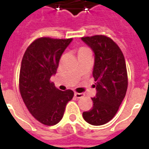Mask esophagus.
<instances>
[{"label":"esophagus","instance_id":"esophagus-1","mask_svg":"<svg viewBox=\"0 0 149 149\" xmlns=\"http://www.w3.org/2000/svg\"><path fill=\"white\" fill-rule=\"evenodd\" d=\"M74 96L77 97V98H78V99H80V98H82V97H84V94L79 93H75Z\"/></svg>","mask_w":149,"mask_h":149}]
</instances>
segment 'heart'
Returning a JSON list of instances; mask_svg holds the SVG:
<instances>
[{
	"label": "heart",
	"instance_id": "heart-1",
	"mask_svg": "<svg viewBox=\"0 0 149 149\" xmlns=\"http://www.w3.org/2000/svg\"><path fill=\"white\" fill-rule=\"evenodd\" d=\"M85 49H86V48H81L79 51H82V50H85Z\"/></svg>",
	"mask_w": 149,
	"mask_h": 149
}]
</instances>
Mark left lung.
Returning <instances> with one entry per match:
<instances>
[{"label":"left lung","mask_w":149,"mask_h":149,"mask_svg":"<svg viewBox=\"0 0 149 149\" xmlns=\"http://www.w3.org/2000/svg\"><path fill=\"white\" fill-rule=\"evenodd\" d=\"M94 52L93 76L97 81L92 109L83 112L84 120L92 125L110 121L119 109L128 88L125 56L119 46L103 35L81 37Z\"/></svg>","instance_id":"obj_1"}]
</instances>
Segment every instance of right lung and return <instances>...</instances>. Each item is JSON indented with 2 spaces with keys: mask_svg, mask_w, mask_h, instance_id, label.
<instances>
[{
  "mask_svg": "<svg viewBox=\"0 0 149 149\" xmlns=\"http://www.w3.org/2000/svg\"><path fill=\"white\" fill-rule=\"evenodd\" d=\"M72 40L40 37L28 47L23 56L20 93L29 112L43 125L51 126L61 121L66 104L74 96L72 90H59L50 81L62 53Z\"/></svg>",
  "mask_w": 149,
  "mask_h": 149,
  "instance_id": "obj_1",
  "label": "right lung"
}]
</instances>
